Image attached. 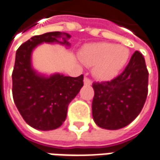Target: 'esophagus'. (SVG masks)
<instances>
[{
  "label": "esophagus",
  "mask_w": 160,
  "mask_h": 160,
  "mask_svg": "<svg viewBox=\"0 0 160 160\" xmlns=\"http://www.w3.org/2000/svg\"><path fill=\"white\" fill-rule=\"evenodd\" d=\"M84 84L85 85H88V86H90L92 84V80L88 78V77H85L84 78Z\"/></svg>",
  "instance_id": "esophagus-1"
}]
</instances>
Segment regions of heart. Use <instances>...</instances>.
<instances>
[{"mask_svg":"<svg viewBox=\"0 0 160 160\" xmlns=\"http://www.w3.org/2000/svg\"><path fill=\"white\" fill-rule=\"evenodd\" d=\"M80 59L88 66H94L93 73L101 80H109L117 76L129 59L128 49L108 42L92 43L80 52Z\"/></svg>","mask_w":160,"mask_h":160,"instance_id":"1","label":"heart"}]
</instances>
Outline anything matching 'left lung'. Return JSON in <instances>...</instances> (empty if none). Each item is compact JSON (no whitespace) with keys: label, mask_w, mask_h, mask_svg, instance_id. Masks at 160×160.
<instances>
[{"label":"left lung","mask_w":160,"mask_h":160,"mask_svg":"<svg viewBox=\"0 0 160 160\" xmlns=\"http://www.w3.org/2000/svg\"><path fill=\"white\" fill-rule=\"evenodd\" d=\"M148 75L145 58L135 51L119 75L110 81L93 82L92 111L97 126L117 130L134 120L146 102Z\"/></svg>","instance_id":"obj_1"}]
</instances>
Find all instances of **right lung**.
<instances>
[{"label": "right lung", "mask_w": 160, "mask_h": 160, "mask_svg": "<svg viewBox=\"0 0 160 160\" xmlns=\"http://www.w3.org/2000/svg\"><path fill=\"white\" fill-rule=\"evenodd\" d=\"M61 32L35 35L16 51L12 73L13 98L18 111L30 127L42 131L56 129L67 118L68 107L83 87V74L79 77L57 73L50 77L39 75L31 67L33 49L42 42H60ZM70 38L68 33H63ZM61 44L69 45L67 40Z\"/></svg>", "instance_id": "right-lung-1"}]
</instances>
